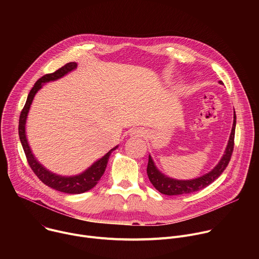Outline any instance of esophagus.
Instances as JSON below:
<instances>
[{"label":"esophagus","mask_w":259,"mask_h":259,"mask_svg":"<svg viewBox=\"0 0 259 259\" xmlns=\"http://www.w3.org/2000/svg\"><path fill=\"white\" fill-rule=\"evenodd\" d=\"M145 132L142 130V129H133L130 131V136L131 137H141V136H144Z\"/></svg>","instance_id":"obj_1"}]
</instances>
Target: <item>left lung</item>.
I'll use <instances>...</instances> for the list:
<instances>
[{
  "mask_svg": "<svg viewBox=\"0 0 259 259\" xmlns=\"http://www.w3.org/2000/svg\"><path fill=\"white\" fill-rule=\"evenodd\" d=\"M219 84L223 85L224 83L219 81ZM235 130H236V113L234 112V123L232 132L229 138L228 145L226 147V151L224 156L221 157L218 164L208 173L194 179L188 180H179L171 178L165 174H163L156 166L153 158L149 155V163H147V176H149L150 181L156 190H158L161 194L167 196H176V195H183V194H191L194 192H198L202 189L208 187L210 183H212L215 179H217L220 174L225 171L228 167L233 151H234V139H235Z\"/></svg>",
  "mask_w": 259,
  "mask_h": 259,
  "instance_id": "1",
  "label": "left lung"
}]
</instances>
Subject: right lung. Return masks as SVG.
<instances>
[{"mask_svg":"<svg viewBox=\"0 0 259 259\" xmlns=\"http://www.w3.org/2000/svg\"><path fill=\"white\" fill-rule=\"evenodd\" d=\"M78 64L76 62H68L56 71L52 73H48V75L43 76L40 78L38 81L35 82L33 87L31 88L30 92L28 93L26 102L24 104V107L22 109V112L20 114L19 118V126H18V133H19V138L21 145L23 147V151L25 153L27 162L31 168V170L34 172V174L39 177V179L45 183L46 186H48L51 189H54L58 192H62L65 194H73V195H78L82 194L85 192L90 191L93 189L97 182L100 180L101 176L103 175L108 158L116 149H118V145L113 147L108 153H106L102 158L94 162L89 168H87L84 172L77 174V175H72V176H62L58 175L56 173H53L49 171L47 168H45L36 158L33 156L30 146L27 141L26 137V131H25V125H26V120H27V115L29 112L30 105L32 103V100L34 98V95L36 94L43 86L44 84L48 82H53L56 81L65 75H67L68 72L75 70L77 68Z\"/></svg>","mask_w":259,"mask_h":259,"instance_id":"add662e5","label":"right lung"}]
</instances>
